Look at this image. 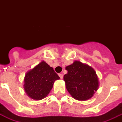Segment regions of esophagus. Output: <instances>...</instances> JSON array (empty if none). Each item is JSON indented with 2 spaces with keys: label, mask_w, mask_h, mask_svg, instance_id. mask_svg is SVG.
Segmentation results:
<instances>
[{
  "label": "esophagus",
  "mask_w": 122,
  "mask_h": 122,
  "mask_svg": "<svg viewBox=\"0 0 122 122\" xmlns=\"http://www.w3.org/2000/svg\"><path fill=\"white\" fill-rule=\"evenodd\" d=\"M59 77H60L61 79H63V75L62 74H59Z\"/></svg>",
  "instance_id": "obj_1"
}]
</instances>
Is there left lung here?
<instances>
[{"instance_id": "obj_1", "label": "left lung", "mask_w": 122, "mask_h": 122, "mask_svg": "<svg viewBox=\"0 0 122 122\" xmlns=\"http://www.w3.org/2000/svg\"><path fill=\"white\" fill-rule=\"evenodd\" d=\"M65 68L68 72L65 74L63 79L70 95L79 101H86L92 98L99 87L95 70L78 61H75Z\"/></svg>"}]
</instances>
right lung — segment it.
<instances>
[{
  "mask_svg": "<svg viewBox=\"0 0 122 122\" xmlns=\"http://www.w3.org/2000/svg\"><path fill=\"white\" fill-rule=\"evenodd\" d=\"M59 78L54 68L45 61H41L25 75L24 91L31 99L43 100L52 90L54 81Z\"/></svg>",
  "mask_w": 122,
  "mask_h": 122,
  "instance_id": "add662e5",
  "label": "right lung"
}]
</instances>
